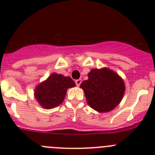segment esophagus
I'll list each match as a JSON object with an SVG mask.
<instances>
[{
    "label": "esophagus",
    "instance_id": "1",
    "mask_svg": "<svg viewBox=\"0 0 155 155\" xmlns=\"http://www.w3.org/2000/svg\"><path fill=\"white\" fill-rule=\"evenodd\" d=\"M75 83H76V86H78V87H79V86H80V84H81V83H82V79H76V81H75Z\"/></svg>",
    "mask_w": 155,
    "mask_h": 155
}]
</instances>
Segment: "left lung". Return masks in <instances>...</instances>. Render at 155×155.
Returning <instances> with one entry per match:
<instances>
[{
  "label": "left lung",
  "instance_id": "1",
  "mask_svg": "<svg viewBox=\"0 0 155 155\" xmlns=\"http://www.w3.org/2000/svg\"><path fill=\"white\" fill-rule=\"evenodd\" d=\"M87 80L80 85L87 103L93 109L106 112L114 109L124 95L125 84L122 78L107 68L92 69Z\"/></svg>",
  "mask_w": 155,
  "mask_h": 155
}]
</instances>
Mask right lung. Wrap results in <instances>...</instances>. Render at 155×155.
<instances>
[{"label": "right lung", "instance_id": "obj_1", "mask_svg": "<svg viewBox=\"0 0 155 155\" xmlns=\"http://www.w3.org/2000/svg\"><path fill=\"white\" fill-rule=\"evenodd\" d=\"M76 86L68 76L53 73L46 81L40 83L35 90V97L40 105L50 109L62 103L67 90Z\"/></svg>", "mask_w": 155, "mask_h": 155}]
</instances>
